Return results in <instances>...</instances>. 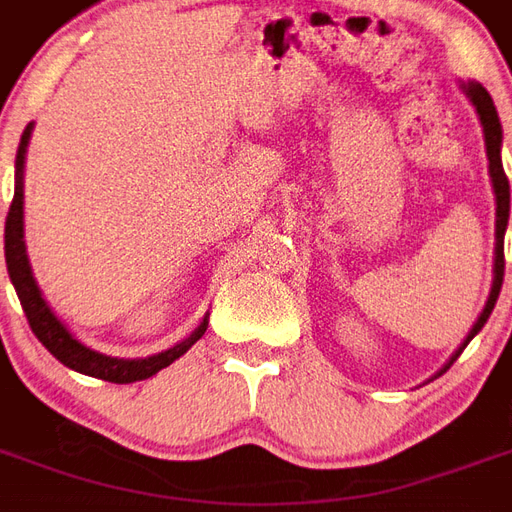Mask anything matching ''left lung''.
<instances>
[{"label":"left lung","mask_w":512,"mask_h":512,"mask_svg":"<svg viewBox=\"0 0 512 512\" xmlns=\"http://www.w3.org/2000/svg\"><path fill=\"white\" fill-rule=\"evenodd\" d=\"M463 95L469 98V104L474 106V112L480 117V126H483L485 136V156H488V175H491V186H494V197H496V244H494V282H491V290H488V299H485L483 312L477 315V321L469 329V334L463 337V343L455 348V354L444 362L436 376L447 373L450 365L463 354V348L472 343L474 334L480 332L485 326V321L491 318L494 312V304L499 299V290H502V279H505V230H507V219H510V183H507L505 167H502V123H499V115H496L494 98L488 95L480 82H461ZM433 376V378H436Z\"/></svg>","instance_id":"8db88e82"}]
</instances>
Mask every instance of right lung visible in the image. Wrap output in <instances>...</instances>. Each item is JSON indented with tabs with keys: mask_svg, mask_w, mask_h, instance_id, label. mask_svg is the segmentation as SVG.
<instances>
[{
	"mask_svg": "<svg viewBox=\"0 0 512 512\" xmlns=\"http://www.w3.org/2000/svg\"><path fill=\"white\" fill-rule=\"evenodd\" d=\"M32 128L35 123H29L21 134L16 153V191H13V205L7 213L5 222V263L10 282L18 293V301L24 307L32 332L40 343L49 348V354L54 359H60L62 365L71 367L76 373L84 376L104 378L112 384H134V381H145V378L156 376L158 370L169 367L175 359L189 351L191 345L200 340L205 329H208V312L200 321V326L183 337L180 343H175L161 354L145 356V359H117V356H106L101 351H93L90 345H84L76 334L65 326L62 318H57V312L51 310L49 301L43 299V290L38 288V279L32 274L27 255V241H24V164H27V147L32 139Z\"/></svg>",
	"mask_w": 512,
	"mask_h": 512,
	"instance_id": "1",
	"label": "right lung"
}]
</instances>
